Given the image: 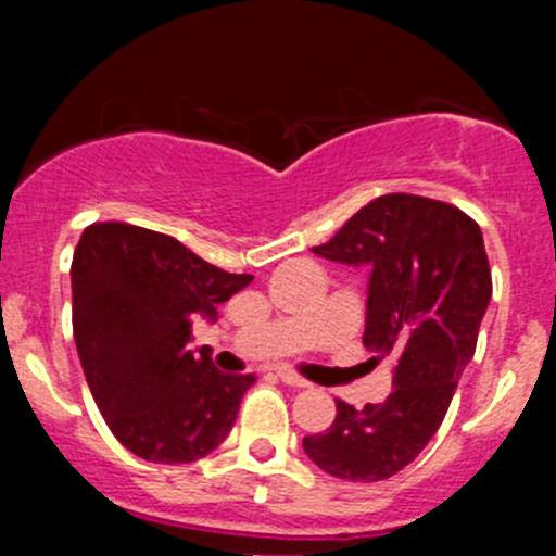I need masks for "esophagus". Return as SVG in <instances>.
<instances>
[{
  "mask_svg": "<svg viewBox=\"0 0 556 556\" xmlns=\"http://www.w3.org/2000/svg\"><path fill=\"white\" fill-rule=\"evenodd\" d=\"M277 377H279V382H285L290 387H309V382H306L304 377H299V374L290 371V368H277Z\"/></svg>",
  "mask_w": 556,
  "mask_h": 556,
  "instance_id": "34e87169",
  "label": "esophagus"
}]
</instances>
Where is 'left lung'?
<instances>
[{"label":"left lung","instance_id":"1","mask_svg":"<svg viewBox=\"0 0 556 556\" xmlns=\"http://www.w3.org/2000/svg\"><path fill=\"white\" fill-rule=\"evenodd\" d=\"M312 250L371 268L363 344L377 357L395 355L397 366L384 403H366L357 412L336 401L333 425L306 435L304 452L336 479H390L441 428L476 352L492 299L481 228L444 201L387 193Z\"/></svg>","mask_w":556,"mask_h":556}]
</instances>
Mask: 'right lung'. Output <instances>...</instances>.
I'll return each instance as SVG.
<instances>
[{"label":"right lung","mask_w":556,"mask_h":556,"mask_svg":"<svg viewBox=\"0 0 556 556\" xmlns=\"http://www.w3.org/2000/svg\"><path fill=\"white\" fill-rule=\"evenodd\" d=\"M252 282L166 233L93 223L72 257V330L112 435L148 463H193L226 441L252 374H223L193 319Z\"/></svg>","instance_id":"1"}]
</instances>
